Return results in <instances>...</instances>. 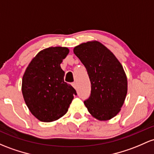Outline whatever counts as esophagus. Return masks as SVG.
Here are the masks:
<instances>
[{
    "label": "esophagus",
    "mask_w": 154,
    "mask_h": 154,
    "mask_svg": "<svg viewBox=\"0 0 154 154\" xmlns=\"http://www.w3.org/2000/svg\"><path fill=\"white\" fill-rule=\"evenodd\" d=\"M72 86H73V87L74 88H77V83H76V82H73V83L72 84Z\"/></svg>",
    "instance_id": "1"
}]
</instances>
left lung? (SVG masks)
I'll list each match as a JSON object with an SVG mask.
<instances>
[{
	"label": "left lung",
	"instance_id": "8db88e82",
	"mask_svg": "<svg viewBox=\"0 0 154 154\" xmlns=\"http://www.w3.org/2000/svg\"><path fill=\"white\" fill-rule=\"evenodd\" d=\"M74 53L85 66L91 91L84 102L88 112L99 121H107L121 110L127 94V78L122 65L100 42L82 43Z\"/></svg>",
	"mask_w": 154,
	"mask_h": 154
}]
</instances>
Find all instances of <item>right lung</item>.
<instances>
[{
  "label": "right lung",
  "mask_w": 154,
  "mask_h": 154,
  "mask_svg": "<svg viewBox=\"0 0 154 154\" xmlns=\"http://www.w3.org/2000/svg\"><path fill=\"white\" fill-rule=\"evenodd\" d=\"M69 52L67 47H49L38 52L25 70L22 92L30 112L39 121L52 122L63 116L77 95L64 82L60 63Z\"/></svg>",
  "instance_id": "obj_1"
}]
</instances>
